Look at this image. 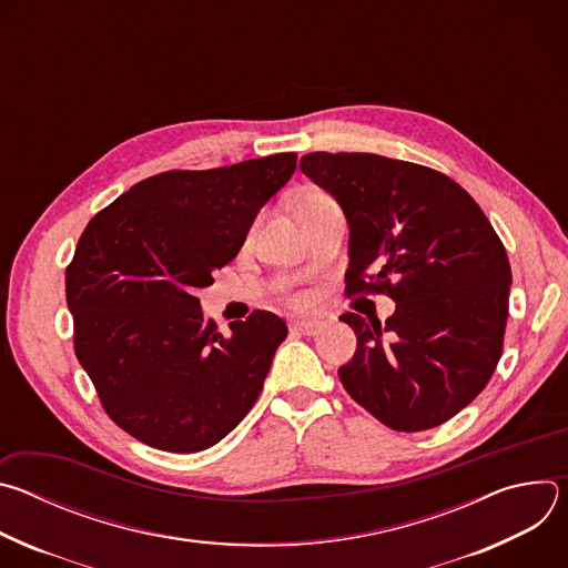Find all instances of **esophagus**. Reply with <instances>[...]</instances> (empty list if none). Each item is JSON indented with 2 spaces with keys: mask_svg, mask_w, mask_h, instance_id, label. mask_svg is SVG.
I'll list each match as a JSON object with an SVG mask.
<instances>
[{
  "mask_svg": "<svg viewBox=\"0 0 568 568\" xmlns=\"http://www.w3.org/2000/svg\"><path fill=\"white\" fill-rule=\"evenodd\" d=\"M323 328L321 321H310V318H296L290 321V333L292 335H305V337H314L318 335Z\"/></svg>",
  "mask_w": 568,
  "mask_h": 568,
  "instance_id": "1",
  "label": "esophagus"
}]
</instances>
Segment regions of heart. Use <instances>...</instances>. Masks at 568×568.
I'll use <instances>...</instances> for the list:
<instances>
[{"mask_svg":"<svg viewBox=\"0 0 568 568\" xmlns=\"http://www.w3.org/2000/svg\"><path fill=\"white\" fill-rule=\"evenodd\" d=\"M328 195H323V193H318V191H312V193H307L305 197H303V202L301 204H307V202H316V200H326Z\"/></svg>","mask_w":568,"mask_h":568,"instance_id":"1","label":"heart"}]
</instances>
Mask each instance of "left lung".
Segmentation results:
<instances>
[{
  "instance_id": "obj_1",
  "label": "left lung",
  "mask_w": 568,
  "mask_h": 568,
  "mask_svg": "<svg viewBox=\"0 0 568 568\" xmlns=\"http://www.w3.org/2000/svg\"><path fill=\"white\" fill-rule=\"evenodd\" d=\"M298 166L348 220L346 294L395 301L384 323L339 316L357 335L339 368L344 388L395 432L443 425L499 364L513 285L504 242L469 193L434 169L371 152H310Z\"/></svg>"
}]
</instances>
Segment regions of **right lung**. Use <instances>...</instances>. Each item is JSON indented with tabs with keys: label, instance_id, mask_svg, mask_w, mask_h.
Returning a JSON list of instances; mask_svg holds the SVG:
<instances>
[{
	"label": "right lung",
	"instance_id": "obj_1",
	"mask_svg": "<svg viewBox=\"0 0 568 568\" xmlns=\"http://www.w3.org/2000/svg\"><path fill=\"white\" fill-rule=\"evenodd\" d=\"M296 169L278 152L211 171H169L97 213L67 267L73 348L108 416L175 454L220 443L250 414L285 321L254 312L224 337L195 292L231 263L258 211Z\"/></svg>",
	"mask_w": 568,
	"mask_h": 568
}]
</instances>
